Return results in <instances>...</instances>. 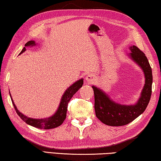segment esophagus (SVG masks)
Wrapping results in <instances>:
<instances>
[{
    "label": "esophagus",
    "instance_id": "esophagus-1",
    "mask_svg": "<svg viewBox=\"0 0 161 161\" xmlns=\"http://www.w3.org/2000/svg\"><path fill=\"white\" fill-rule=\"evenodd\" d=\"M95 80V77L92 74H88L86 77V81L88 83H92Z\"/></svg>",
    "mask_w": 161,
    "mask_h": 161
}]
</instances>
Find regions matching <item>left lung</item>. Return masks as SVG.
<instances>
[{
	"mask_svg": "<svg viewBox=\"0 0 161 161\" xmlns=\"http://www.w3.org/2000/svg\"><path fill=\"white\" fill-rule=\"evenodd\" d=\"M128 56L142 69L145 83L137 102L134 105H121L112 100L103 90L92 86L95 95V110L96 117L106 125L119 126L131 122L145 111L151 96L153 75L152 69L144 53L137 47H129Z\"/></svg>",
	"mask_w": 161,
	"mask_h": 161,
	"instance_id": "8db88e82",
	"label": "left lung"
}]
</instances>
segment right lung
<instances>
[{
  "label": "right lung",
  "instance_id": "obj_1",
  "mask_svg": "<svg viewBox=\"0 0 161 161\" xmlns=\"http://www.w3.org/2000/svg\"><path fill=\"white\" fill-rule=\"evenodd\" d=\"M36 45V42L35 41H29L25 44V47H33ZM26 51V48L24 47L21 52L19 53V54H21L23 52ZM83 79L81 78L80 80L77 81L69 86L68 88L66 91L64 92V95H62V97L59 103V106L57 109V110L53 114L52 116L47 118H44V119H33V118L28 117L25 116V114L21 113L15 106V103L13 102V100L12 97H11L10 92V96L12 100L13 105L15 108V111L17 114H18V116L24 121L25 123H27V125L30 126H32L34 127L38 128V129H53L56 127H58L60 125H62V123L64 122V121L66 119V112H67V108H68V103L71 99L73 95H74L76 92H77L81 87L83 86Z\"/></svg>",
  "mask_w": 161,
  "mask_h": 161
}]
</instances>
